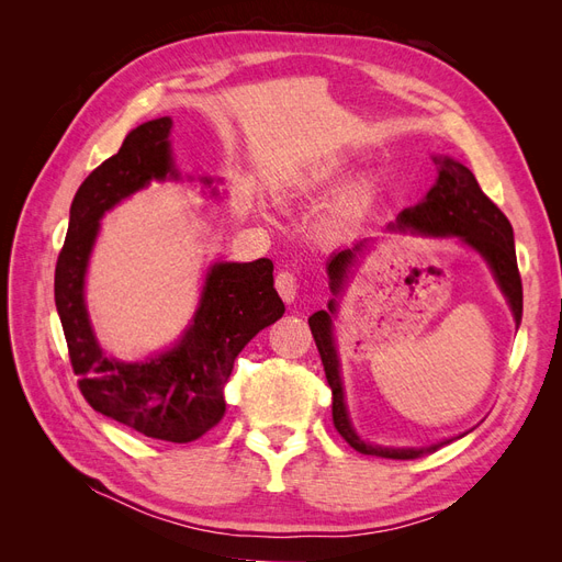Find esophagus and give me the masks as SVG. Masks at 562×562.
<instances>
[{
    "label": "esophagus",
    "mask_w": 562,
    "mask_h": 562,
    "mask_svg": "<svg viewBox=\"0 0 562 562\" xmlns=\"http://www.w3.org/2000/svg\"><path fill=\"white\" fill-rule=\"evenodd\" d=\"M274 285H277V293L281 295L283 302H293L297 297L300 283H297V277L293 274V271H288V269L279 271L277 279H274Z\"/></svg>",
    "instance_id": "1"
}]
</instances>
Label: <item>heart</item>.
<instances>
[{
    "label": "heart",
    "mask_w": 562,
    "mask_h": 562,
    "mask_svg": "<svg viewBox=\"0 0 562 562\" xmlns=\"http://www.w3.org/2000/svg\"><path fill=\"white\" fill-rule=\"evenodd\" d=\"M326 176H330V168H326V171H316L314 180H321V178H326Z\"/></svg>",
    "instance_id": "heart-1"
}]
</instances>
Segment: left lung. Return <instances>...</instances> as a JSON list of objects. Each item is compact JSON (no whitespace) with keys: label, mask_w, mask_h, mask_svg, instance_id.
I'll return each instance as SVG.
<instances>
[{"label":"left lung","mask_w":562,"mask_h":562,"mask_svg":"<svg viewBox=\"0 0 562 562\" xmlns=\"http://www.w3.org/2000/svg\"><path fill=\"white\" fill-rule=\"evenodd\" d=\"M438 164V180L424 196V201L415 209H407L398 215L396 225H389L391 229H411L427 236H462V239L479 250L487 265L495 271V279L506 295L516 323H520L522 316V283L520 271L516 262V246H514V227L508 223V217L497 209V203H492L485 192L481 190L479 180L454 159L436 157ZM363 241L356 244L353 248H345L333 255L328 262V277H330V291L337 295L342 288L349 267L356 262V255L361 252ZM330 312H335V300L328 302V312H316L310 316V328L316 339V347L323 361V370H326V380L333 389V424L337 434L342 436L347 443L361 454L372 457H386V459H417L422 454L436 452L440 446L450 443H436L429 448H380L370 446L366 440L356 436L351 429V422L347 415L345 394H342V380H339V361L333 342L330 330Z\"/></svg>","instance_id":"8db88e82"}]
</instances>
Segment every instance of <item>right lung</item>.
Returning a JSON list of instances; mask_svg holds the SVG:
<instances>
[{"label":"right lung","mask_w":562,"mask_h":562,"mask_svg":"<svg viewBox=\"0 0 562 562\" xmlns=\"http://www.w3.org/2000/svg\"><path fill=\"white\" fill-rule=\"evenodd\" d=\"M171 126V119L161 116L133 128L116 155L81 182L54 291L79 391L93 411L147 438L192 443L223 419V389L236 356L285 307L274 291L271 260L220 262L211 269L196 316L178 347L145 363H119L98 347L83 304L98 220L149 180L178 178L168 147Z\"/></svg>","instance_id":"add662e5"}]
</instances>
